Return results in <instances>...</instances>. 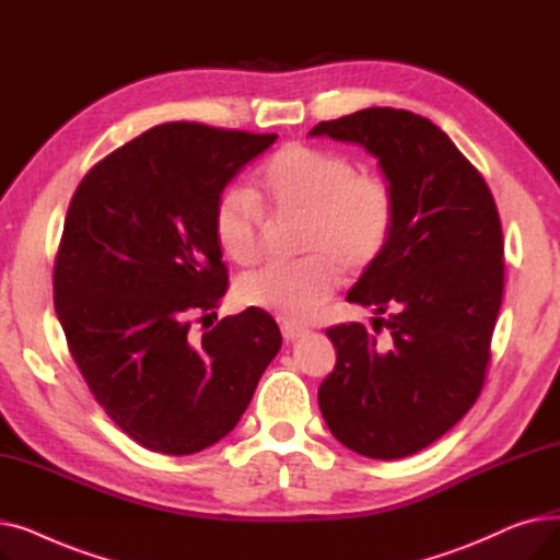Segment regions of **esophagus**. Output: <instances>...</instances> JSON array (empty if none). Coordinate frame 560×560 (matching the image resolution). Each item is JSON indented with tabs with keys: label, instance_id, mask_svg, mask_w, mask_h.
<instances>
[{
	"label": "esophagus",
	"instance_id": "obj_1",
	"mask_svg": "<svg viewBox=\"0 0 560 560\" xmlns=\"http://www.w3.org/2000/svg\"><path fill=\"white\" fill-rule=\"evenodd\" d=\"M281 334H283L285 342H295V340H300L302 336H306V329L295 327V325H288V322H283V325H281Z\"/></svg>",
	"mask_w": 560,
	"mask_h": 560
}]
</instances>
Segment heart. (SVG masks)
<instances>
[{"mask_svg": "<svg viewBox=\"0 0 560 560\" xmlns=\"http://www.w3.org/2000/svg\"><path fill=\"white\" fill-rule=\"evenodd\" d=\"M256 199L241 188L224 190L213 209V233L235 265H252L262 249L259 203L277 215H304L298 260H277L235 283L247 308L285 322H306L325 304L345 272H363L384 254L395 222L388 184L359 174L354 161L292 142L275 152L256 176Z\"/></svg>", "mask_w": 560, "mask_h": 560, "instance_id": "1", "label": "heart"}]
</instances>
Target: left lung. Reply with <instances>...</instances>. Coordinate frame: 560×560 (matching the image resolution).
<instances>
[{
	"label": "left lung",
	"mask_w": 560,
	"mask_h": 560,
	"mask_svg": "<svg viewBox=\"0 0 560 560\" xmlns=\"http://www.w3.org/2000/svg\"><path fill=\"white\" fill-rule=\"evenodd\" d=\"M308 136L361 144L395 201L390 241L347 302L370 306L327 331L336 368L317 401L336 440L393 460L447 433L479 397L504 292V241L494 199L445 131L410 110L363 108ZM392 311L388 318L380 315Z\"/></svg>",
	"instance_id": "1"
}]
</instances>
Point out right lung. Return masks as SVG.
<instances>
[{
  "instance_id": "obj_1",
  "label": "right lung",
  "mask_w": 560,
  "mask_h": 560,
  "mask_svg": "<svg viewBox=\"0 0 560 560\" xmlns=\"http://www.w3.org/2000/svg\"><path fill=\"white\" fill-rule=\"evenodd\" d=\"M277 138L159 125L100 161L70 201L54 308L88 388L147 450L215 445L281 349L277 322L256 308L190 331L226 292L215 201Z\"/></svg>"
}]
</instances>
